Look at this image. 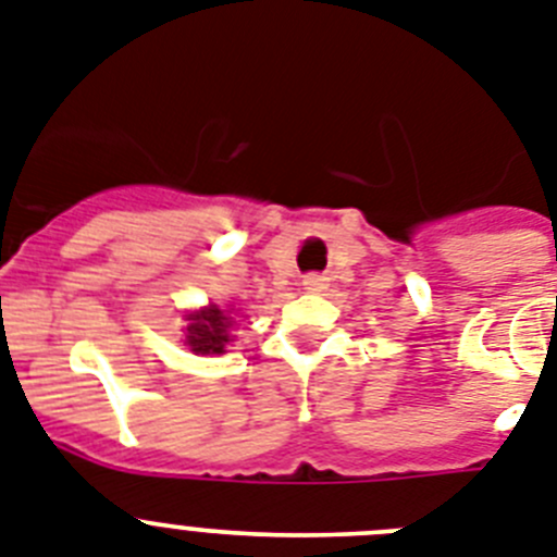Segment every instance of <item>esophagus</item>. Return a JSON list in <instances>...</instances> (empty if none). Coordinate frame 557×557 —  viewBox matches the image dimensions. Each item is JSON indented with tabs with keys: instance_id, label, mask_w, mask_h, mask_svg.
Segmentation results:
<instances>
[{
	"instance_id": "34e87169",
	"label": "esophagus",
	"mask_w": 557,
	"mask_h": 557,
	"mask_svg": "<svg viewBox=\"0 0 557 557\" xmlns=\"http://www.w3.org/2000/svg\"><path fill=\"white\" fill-rule=\"evenodd\" d=\"M302 286H306L308 292H320V288L325 286V280H322V277H317V274H311V277H306V280H302Z\"/></svg>"
}]
</instances>
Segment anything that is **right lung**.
<instances>
[{
	"mask_svg": "<svg viewBox=\"0 0 557 557\" xmlns=\"http://www.w3.org/2000/svg\"><path fill=\"white\" fill-rule=\"evenodd\" d=\"M232 325L235 317L232 311H223L218 306H207L200 311L186 314V339L189 350L207 357V354H223L226 343H232Z\"/></svg>",
	"mask_w": 557,
	"mask_h": 557,
	"instance_id": "add662e5",
	"label": "right lung"
}]
</instances>
